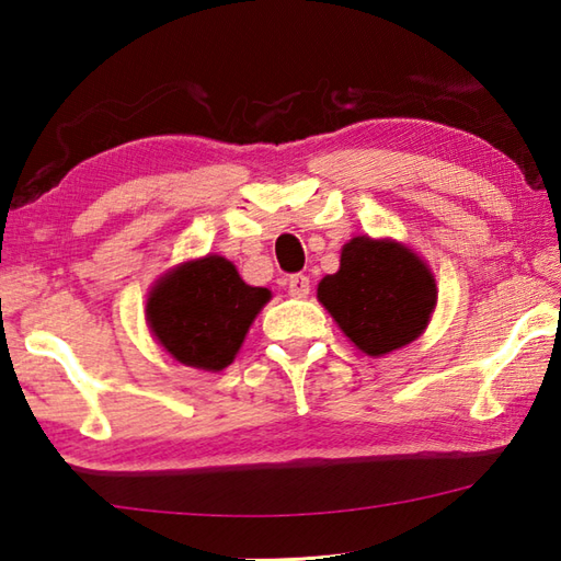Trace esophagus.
Segmentation results:
<instances>
[{
	"instance_id": "obj_1",
	"label": "esophagus",
	"mask_w": 561,
	"mask_h": 561,
	"mask_svg": "<svg viewBox=\"0 0 561 561\" xmlns=\"http://www.w3.org/2000/svg\"><path fill=\"white\" fill-rule=\"evenodd\" d=\"M287 291L294 299H306L308 291H311V279H308L306 274H291L287 282Z\"/></svg>"
}]
</instances>
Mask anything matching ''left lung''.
I'll list each match as a JSON object with an SVG mask.
<instances>
[{
  "label": "left lung",
  "instance_id": "1",
  "mask_svg": "<svg viewBox=\"0 0 561 561\" xmlns=\"http://www.w3.org/2000/svg\"><path fill=\"white\" fill-rule=\"evenodd\" d=\"M436 299L434 272L392 238L354 236L342 245L340 270L318 284V301L368 356H386L420 337Z\"/></svg>",
  "mask_w": 561,
  "mask_h": 561
}]
</instances>
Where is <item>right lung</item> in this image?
Here are the masks:
<instances>
[{
    "instance_id": "obj_1",
    "label": "right lung",
    "mask_w": 561,
    "mask_h": 561,
    "mask_svg": "<svg viewBox=\"0 0 561 561\" xmlns=\"http://www.w3.org/2000/svg\"><path fill=\"white\" fill-rule=\"evenodd\" d=\"M270 299V289L245 284L231 260L205 255L157 279L147 294V323L175 362L224 371Z\"/></svg>"
}]
</instances>
